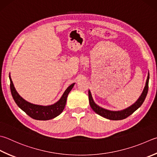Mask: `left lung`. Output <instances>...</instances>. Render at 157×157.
<instances>
[{
  "label": "left lung",
  "mask_w": 157,
  "mask_h": 157,
  "mask_svg": "<svg viewBox=\"0 0 157 157\" xmlns=\"http://www.w3.org/2000/svg\"><path fill=\"white\" fill-rule=\"evenodd\" d=\"M149 78H150V75L149 72L147 74L146 85H145V87L144 88V90L141 93V96L139 97L137 101H136L134 104H132L128 108H126L123 110L121 111H111L108 110V109H105L102 107H100V106L96 105L95 102L91 96L90 90H89V100H90V105L91 106V109H93L94 112H96L97 114H98L100 116H102L106 119L111 120H124L128 117L129 115H131L132 113H133L134 112L139 109L143 104L144 102L145 98L147 96V91H148V82H149Z\"/></svg>",
  "instance_id": "obj_1"
}]
</instances>
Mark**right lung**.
I'll use <instances>...</instances> for the list:
<instances>
[{
  "mask_svg": "<svg viewBox=\"0 0 157 157\" xmlns=\"http://www.w3.org/2000/svg\"><path fill=\"white\" fill-rule=\"evenodd\" d=\"M10 79V89L11 95L13 96L14 101L16 102L17 105L22 109L23 111L27 114L29 116L32 117L33 119L37 120H48L55 118L59 115H60L63 111L65 106L66 104L67 98L70 91L72 90L75 83H72L67 87L64 91L61 98L55 104L48 106H43L39 105H35L33 103L26 101L22 97L19 95L15 88L12 80Z\"/></svg>",
  "mask_w": 157,
  "mask_h": 157,
  "instance_id": "obj_1",
  "label": "right lung"
}]
</instances>
